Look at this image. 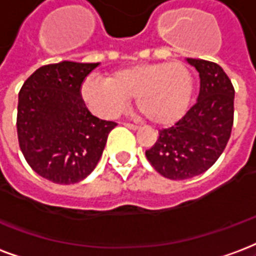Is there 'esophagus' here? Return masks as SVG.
Segmentation results:
<instances>
[{
  "label": "esophagus",
  "mask_w": 256,
  "mask_h": 256,
  "mask_svg": "<svg viewBox=\"0 0 256 256\" xmlns=\"http://www.w3.org/2000/svg\"><path fill=\"white\" fill-rule=\"evenodd\" d=\"M123 126H126V128H130V130H138V128H140L138 124H133V123H123Z\"/></svg>",
  "instance_id": "obj_1"
}]
</instances>
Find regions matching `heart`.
<instances>
[{"label":"heart","instance_id":"heart-1","mask_svg":"<svg viewBox=\"0 0 256 256\" xmlns=\"http://www.w3.org/2000/svg\"><path fill=\"white\" fill-rule=\"evenodd\" d=\"M194 92V77L183 62H152L118 70L108 78L86 77L81 99L102 118H115L136 96L138 110L149 122L170 126L186 115Z\"/></svg>","mask_w":256,"mask_h":256}]
</instances>
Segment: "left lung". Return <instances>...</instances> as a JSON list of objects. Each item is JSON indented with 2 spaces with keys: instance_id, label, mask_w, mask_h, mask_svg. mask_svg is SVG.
Masks as SVG:
<instances>
[{
  "instance_id": "8db88e82",
  "label": "left lung",
  "mask_w": 256,
  "mask_h": 256,
  "mask_svg": "<svg viewBox=\"0 0 256 256\" xmlns=\"http://www.w3.org/2000/svg\"><path fill=\"white\" fill-rule=\"evenodd\" d=\"M200 73L196 103L172 128L158 132L145 154L158 174L184 180L208 171L224 152L234 126V85L214 62L187 58Z\"/></svg>"
}]
</instances>
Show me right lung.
Instances as JSON below:
<instances>
[{
    "mask_svg": "<svg viewBox=\"0 0 256 256\" xmlns=\"http://www.w3.org/2000/svg\"><path fill=\"white\" fill-rule=\"evenodd\" d=\"M98 66L70 60L44 65L18 92V145L30 166L47 180L74 184L85 179L116 126L94 116L81 99V84Z\"/></svg>",
    "mask_w": 256,
    "mask_h": 256,
    "instance_id": "obj_1",
    "label": "right lung"
}]
</instances>
